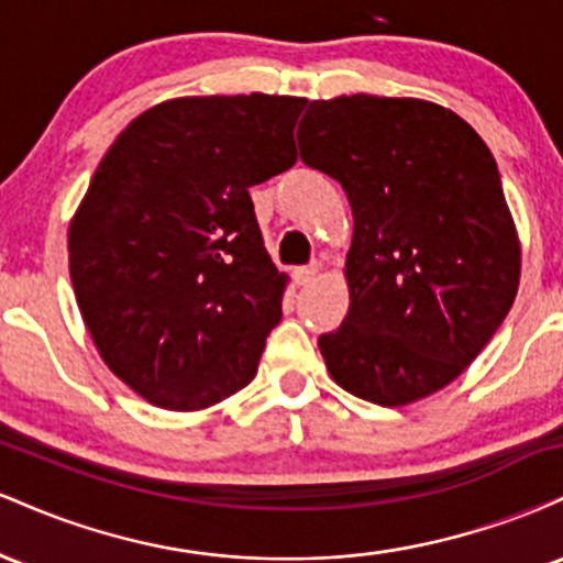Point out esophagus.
Masks as SVG:
<instances>
[{
    "mask_svg": "<svg viewBox=\"0 0 563 563\" xmlns=\"http://www.w3.org/2000/svg\"><path fill=\"white\" fill-rule=\"evenodd\" d=\"M320 269H322V264L320 262H312V264H307V267H299L294 273V280H296V286H309V283L314 280V277L320 275Z\"/></svg>",
    "mask_w": 563,
    "mask_h": 563,
    "instance_id": "34e87169",
    "label": "esophagus"
}]
</instances>
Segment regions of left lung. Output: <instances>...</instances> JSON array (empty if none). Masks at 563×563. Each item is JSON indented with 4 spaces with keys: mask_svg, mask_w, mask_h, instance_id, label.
Here are the masks:
<instances>
[{
    "mask_svg": "<svg viewBox=\"0 0 563 563\" xmlns=\"http://www.w3.org/2000/svg\"><path fill=\"white\" fill-rule=\"evenodd\" d=\"M301 161L344 187L354 217L349 312L318 346L341 389L384 407L455 380L519 290L521 249L479 134L416 97L312 100Z\"/></svg>",
    "mask_w": 563,
    "mask_h": 563,
    "instance_id": "left-lung-1",
    "label": "left lung"
}]
</instances>
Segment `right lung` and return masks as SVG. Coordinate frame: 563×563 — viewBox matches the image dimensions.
<instances>
[{
	"mask_svg": "<svg viewBox=\"0 0 563 563\" xmlns=\"http://www.w3.org/2000/svg\"><path fill=\"white\" fill-rule=\"evenodd\" d=\"M303 97H177L140 113L68 228L84 325L106 365L166 410H203L256 376L288 277L249 187L296 164Z\"/></svg>",
	"mask_w": 563,
	"mask_h": 563,
	"instance_id": "obj_1",
	"label": "right lung"
}]
</instances>
